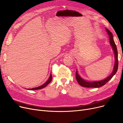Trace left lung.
<instances>
[{"label":"left lung","mask_w":123,"mask_h":123,"mask_svg":"<svg viewBox=\"0 0 123 123\" xmlns=\"http://www.w3.org/2000/svg\"><path fill=\"white\" fill-rule=\"evenodd\" d=\"M106 31L109 36L110 38V43L111 45H112L113 49L114 50V53H115V66L114 68L113 71L109 77H108L106 79H105L102 80L100 81H92V82H90V81H87L84 79H83L81 78L80 77V76L78 74L77 71H76L75 73V78L77 80V81L79 85H80L81 86H84V87H99L103 86L106 84L108 81L110 80L112 77L115 74L117 73L118 71V50L117 49L116 45L115 43L114 40L113 39V34L108 29L106 28Z\"/></svg>","instance_id":"obj_1"}]
</instances>
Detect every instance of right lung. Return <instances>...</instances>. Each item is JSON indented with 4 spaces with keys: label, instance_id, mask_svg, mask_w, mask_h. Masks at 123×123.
Here are the masks:
<instances>
[{
    "label": "right lung",
    "instance_id": "1",
    "mask_svg": "<svg viewBox=\"0 0 123 123\" xmlns=\"http://www.w3.org/2000/svg\"><path fill=\"white\" fill-rule=\"evenodd\" d=\"M51 80H52V75H51V74H50V77H49V80L44 84H43V85H42L41 86H39L38 87H34V88H32V89H29V90H39V89H43V87H45L49 83H50L51 82ZM27 90H28V89H27Z\"/></svg>",
    "mask_w": 123,
    "mask_h": 123
}]
</instances>
